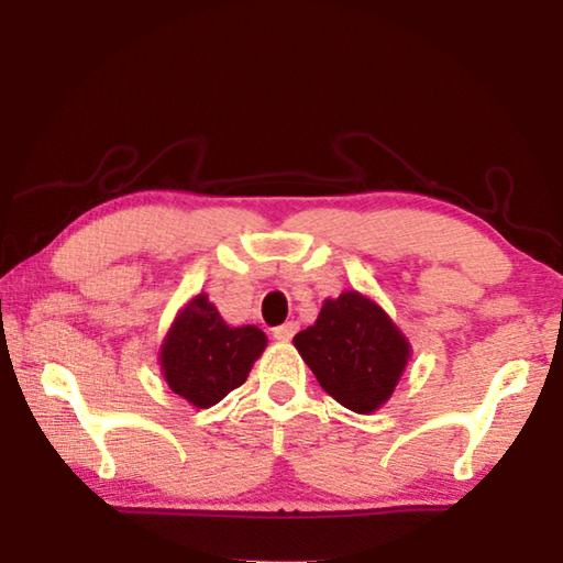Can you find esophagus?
<instances>
[{"instance_id": "esophagus-1", "label": "esophagus", "mask_w": 563, "mask_h": 563, "mask_svg": "<svg viewBox=\"0 0 563 563\" xmlns=\"http://www.w3.org/2000/svg\"><path fill=\"white\" fill-rule=\"evenodd\" d=\"M295 332H298V322H285V325L273 330V338L278 342H290Z\"/></svg>"}]
</instances>
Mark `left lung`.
<instances>
[{
	"instance_id": "left-lung-1",
	"label": "left lung",
	"mask_w": 563,
	"mask_h": 563,
	"mask_svg": "<svg viewBox=\"0 0 563 563\" xmlns=\"http://www.w3.org/2000/svg\"><path fill=\"white\" fill-rule=\"evenodd\" d=\"M292 345L320 387L357 415H373L393 397L412 355L395 320L357 290L322 302L318 320Z\"/></svg>"
}]
</instances>
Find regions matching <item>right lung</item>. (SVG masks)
Instances as JSON below:
<instances>
[{"mask_svg":"<svg viewBox=\"0 0 563 563\" xmlns=\"http://www.w3.org/2000/svg\"><path fill=\"white\" fill-rule=\"evenodd\" d=\"M265 345L261 328H231L208 295L198 292L178 310L161 342V375L178 397L208 409L245 383Z\"/></svg>","mask_w":563,"mask_h":563,"instance_id":"right-lung-1","label":"right lung"}]
</instances>
